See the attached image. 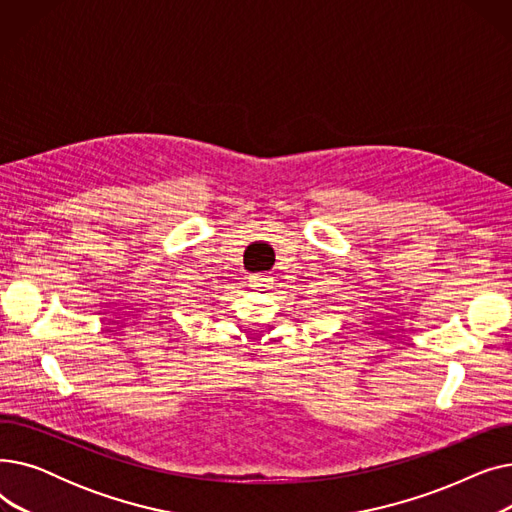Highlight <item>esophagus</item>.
Listing matches in <instances>:
<instances>
[{
  "instance_id": "34e87169",
  "label": "esophagus",
  "mask_w": 512,
  "mask_h": 512,
  "mask_svg": "<svg viewBox=\"0 0 512 512\" xmlns=\"http://www.w3.org/2000/svg\"><path fill=\"white\" fill-rule=\"evenodd\" d=\"M249 282H251L253 288H265V286H270V280L263 278V276H251Z\"/></svg>"
}]
</instances>
